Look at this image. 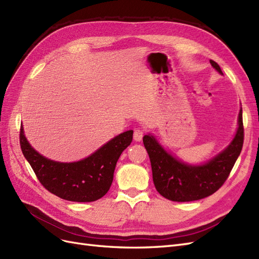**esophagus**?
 Listing matches in <instances>:
<instances>
[{
    "label": "esophagus",
    "instance_id": "1",
    "mask_svg": "<svg viewBox=\"0 0 259 259\" xmlns=\"http://www.w3.org/2000/svg\"><path fill=\"white\" fill-rule=\"evenodd\" d=\"M143 137H144V130H142V128L135 130V132H134V139L136 140V142H140V140L143 139Z\"/></svg>",
    "mask_w": 259,
    "mask_h": 259
}]
</instances>
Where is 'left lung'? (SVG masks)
Here are the masks:
<instances>
[{
    "label": "left lung",
    "instance_id": "obj_1",
    "mask_svg": "<svg viewBox=\"0 0 259 259\" xmlns=\"http://www.w3.org/2000/svg\"><path fill=\"white\" fill-rule=\"evenodd\" d=\"M210 64L219 73L222 69L217 62ZM144 145L151 162L152 178L155 189L170 201H197L216 192L228 178L241 153L244 142L242 109L239 113V127L227 149L203 165H189L167 153L151 135L144 136Z\"/></svg>",
    "mask_w": 259,
    "mask_h": 259
}]
</instances>
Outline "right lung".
Masks as SVG:
<instances>
[{
  "mask_svg": "<svg viewBox=\"0 0 259 259\" xmlns=\"http://www.w3.org/2000/svg\"><path fill=\"white\" fill-rule=\"evenodd\" d=\"M133 140V131L124 132L88 158L60 163L44 158L29 145L20 128L21 151L46 190L73 202L96 201L110 189L116 162Z\"/></svg>",
  "mask_w": 259,
  "mask_h": 259,
  "instance_id": "obj_1",
  "label": "right lung"
}]
</instances>
